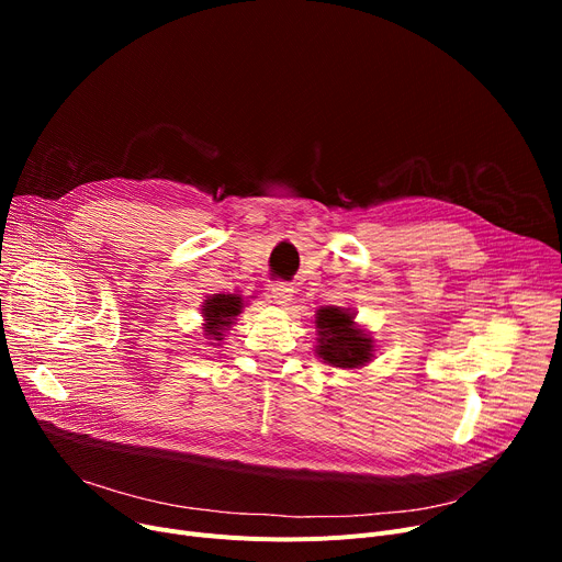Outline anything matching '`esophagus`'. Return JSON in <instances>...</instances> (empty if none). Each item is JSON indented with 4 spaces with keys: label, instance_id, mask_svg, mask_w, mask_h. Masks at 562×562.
I'll return each mask as SVG.
<instances>
[{
    "label": "esophagus",
    "instance_id": "obj_1",
    "mask_svg": "<svg viewBox=\"0 0 562 562\" xmlns=\"http://www.w3.org/2000/svg\"><path fill=\"white\" fill-rule=\"evenodd\" d=\"M271 299L276 305L286 307L293 301V286L289 282H276L271 284Z\"/></svg>",
    "mask_w": 562,
    "mask_h": 562
}]
</instances>
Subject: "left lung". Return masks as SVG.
Masks as SVG:
<instances>
[{
  "label": "left lung",
  "mask_w": 562,
  "mask_h": 562,
  "mask_svg": "<svg viewBox=\"0 0 562 562\" xmlns=\"http://www.w3.org/2000/svg\"><path fill=\"white\" fill-rule=\"evenodd\" d=\"M316 356L339 369H358L373 358V341L356 328L352 314L341 307H321L316 314Z\"/></svg>",
  "instance_id": "8db88e82"
}]
</instances>
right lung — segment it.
I'll use <instances>...</instances> for the list:
<instances>
[{
  "instance_id": "add662e5",
  "label": "right lung",
  "mask_w": 562,
  "mask_h": 562,
  "mask_svg": "<svg viewBox=\"0 0 562 562\" xmlns=\"http://www.w3.org/2000/svg\"><path fill=\"white\" fill-rule=\"evenodd\" d=\"M244 301L234 293H214V296L202 305L204 314V335H210V339L221 341L223 330L232 326V321L236 314H241Z\"/></svg>"
}]
</instances>
